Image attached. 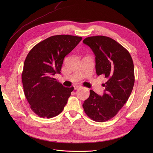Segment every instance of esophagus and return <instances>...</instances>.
Returning <instances> with one entry per match:
<instances>
[{
    "instance_id": "obj_1",
    "label": "esophagus",
    "mask_w": 153,
    "mask_h": 153,
    "mask_svg": "<svg viewBox=\"0 0 153 153\" xmlns=\"http://www.w3.org/2000/svg\"><path fill=\"white\" fill-rule=\"evenodd\" d=\"M74 90H77V89H79V88H80V86H79V85H77V86H74Z\"/></svg>"
}]
</instances>
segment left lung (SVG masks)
<instances>
[{"label":"left lung","instance_id":"1","mask_svg":"<svg viewBox=\"0 0 153 153\" xmlns=\"http://www.w3.org/2000/svg\"><path fill=\"white\" fill-rule=\"evenodd\" d=\"M83 42L96 56L97 75L103 76L107 81L102 84L103 94L100 96L90 90L82 106L90 119L106 122L117 114L132 92L135 80L133 61L126 49L109 37H88Z\"/></svg>","mask_w":153,"mask_h":153}]
</instances>
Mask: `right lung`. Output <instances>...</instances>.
<instances>
[{
	"label": "right lung",
	"instance_id": "add662e5",
	"mask_svg": "<svg viewBox=\"0 0 153 153\" xmlns=\"http://www.w3.org/2000/svg\"><path fill=\"white\" fill-rule=\"evenodd\" d=\"M82 39L71 35L53 36L37 43L28 53L22 80L30 107L38 116L52 118L66 105L74 87L63 86L54 76L60 73L65 57Z\"/></svg>",
	"mask_w": 153,
	"mask_h": 153
}]
</instances>
